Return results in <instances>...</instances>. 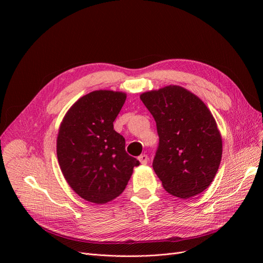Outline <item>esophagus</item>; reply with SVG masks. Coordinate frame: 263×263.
<instances>
[{
    "mask_svg": "<svg viewBox=\"0 0 263 263\" xmlns=\"http://www.w3.org/2000/svg\"><path fill=\"white\" fill-rule=\"evenodd\" d=\"M138 160L140 161L141 164H147L148 161H149V158H148L147 155L144 154V155H140V156L138 157Z\"/></svg>",
    "mask_w": 263,
    "mask_h": 263,
    "instance_id": "1",
    "label": "esophagus"
}]
</instances>
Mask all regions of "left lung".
<instances>
[{"label": "left lung", "instance_id": "obj_1", "mask_svg": "<svg viewBox=\"0 0 263 263\" xmlns=\"http://www.w3.org/2000/svg\"><path fill=\"white\" fill-rule=\"evenodd\" d=\"M154 116L159 145L153 168L166 192L189 198L208 189L216 176L222 144L210 109L178 85L142 93Z\"/></svg>", "mask_w": 263, "mask_h": 263}]
</instances>
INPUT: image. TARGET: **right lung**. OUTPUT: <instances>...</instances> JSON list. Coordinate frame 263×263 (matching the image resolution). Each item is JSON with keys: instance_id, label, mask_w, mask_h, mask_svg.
Returning a JSON list of instances; mask_svg holds the SVG:
<instances>
[{"instance_id": "obj_1", "label": "right lung", "mask_w": 263, "mask_h": 263, "mask_svg": "<svg viewBox=\"0 0 263 263\" xmlns=\"http://www.w3.org/2000/svg\"><path fill=\"white\" fill-rule=\"evenodd\" d=\"M126 94L94 91L68 110L57 138V156L63 177L74 192L97 204L123 193L139 165L125 150V138L114 130V121Z\"/></svg>"}]
</instances>
